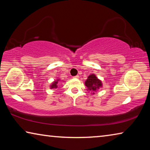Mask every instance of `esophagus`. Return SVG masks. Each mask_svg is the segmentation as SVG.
<instances>
[{"instance_id":"1","label":"esophagus","mask_w":150,"mask_h":150,"mask_svg":"<svg viewBox=\"0 0 150 150\" xmlns=\"http://www.w3.org/2000/svg\"><path fill=\"white\" fill-rule=\"evenodd\" d=\"M73 78H75V79H78L79 78V75H75L73 77Z\"/></svg>"}]
</instances>
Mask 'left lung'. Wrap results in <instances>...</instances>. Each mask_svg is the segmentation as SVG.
Returning <instances> with one entry per match:
<instances>
[{
    "label": "left lung",
    "instance_id": "1",
    "mask_svg": "<svg viewBox=\"0 0 150 150\" xmlns=\"http://www.w3.org/2000/svg\"><path fill=\"white\" fill-rule=\"evenodd\" d=\"M85 86L87 87L88 91H91V92H95L98 90L102 88V82L101 81L96 77L95 75L92 74L88 76L87 79L85 81ZM94 94V93H93Z\"/></svg>",
    "mask_w": 150,
    "mask_h": 150
}]
</instances>
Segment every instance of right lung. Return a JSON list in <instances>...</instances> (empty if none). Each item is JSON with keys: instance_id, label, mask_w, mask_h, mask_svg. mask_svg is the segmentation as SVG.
<instances>
[{"instance_id": "1", "label": "right lung", "mask_w": 150, "mask_h": 150, "mask_svg": "<svg viewBox=\"0 0 150 150\" xmlns=\"http://www.w3.org/2000/svg\"><path fill=\"white\" fill-rule=\"evenodd\" d=\"M59 81V79H57V80H56V81H55L54 82H53V83L52 85H51V86H50V88H57V85H58V81Z\"/></svg>"}]
</instances>
